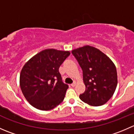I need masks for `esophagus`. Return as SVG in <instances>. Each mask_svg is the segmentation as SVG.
Wrapping results in <instances>:
<instances>
[{
  "mask_svg": "<svg viewBox=\"0 0 134 134\" xmlns=\"http://www.w3.org/2000/svg\"><path fill=\"white\" fill-rule=\"evenodd\" d=\"M75 85H76V82H74L73 83H71V86H72V87H75Z\"/></svg>",
  "mask_w": 134,
  "mask_h": 134,
  "instance_id": "34e87169",
  "label": "esophagus"
}]
</instances>
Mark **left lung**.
Here are the masks:
<instances>
[{
  "label": "left lung",
  "instance_id": "8db88e82",
  "mask_svg": "<svg viewBox=\"0 0 134 134\" xmlns=\"http://www.w3.org/2000/svg\"><path fill=\"white\" fill-rule=\"evenodd\" d=\"M83 72L86 91L80 98L90 106H99L113 96L117 85L114 63L100 50L86 45L72 51Z\"/></svg>",
  "mask_w": 134,
  "mask_h": 134
}]
</instances>
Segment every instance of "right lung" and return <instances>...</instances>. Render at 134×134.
Masks as SVG:
<instances>
[{"instance_id":"obj_1","label":"right lung","mask_w":134,"mask_h":134,"mask_svg":"<svg viewBox=\"0 0 134 134\" xmlns=\"http://www.w3.org/2000/svg\"><path fill=\"white\" fill-rule=\"evenodd\" d=\"M69 55V51L45 49L25 63L20 74V87L32 106L50 110L63 100L69 86L62 82L59 67Z\"/></svg>"}]
</instances>
